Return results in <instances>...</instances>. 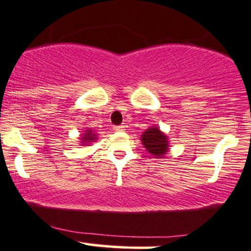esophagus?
<instances>
[{
    "instance_id": "obj_1",
    "label": "esophagus",
    "mask_w": 251,
    "mask_h": 251,
    "mask_svg": "<svg viewBox=\"0 0 251 251\" xmlns=\"http://www.w3.org/2000/svg\"><path fill=\"white\" fill-rule=\"evenodd\" d=\"M124 128H125V126L124 125H119V126H116V127H114L116 131H124Z\"/></svg>"
}]
</instances>
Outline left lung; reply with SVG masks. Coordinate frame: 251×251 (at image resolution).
Listing matches in <instances>:
<instances>
[{
    "label": "left lung",
    "mask_w": 251,
    "mask_h": 251,
    "mask_svg": "<svg viewBox=\"0 0 251 251\" xmlns=\"http://www.w3.org/2000/svg\"><path fill=\"white\" fill-rule=\"evenodd\" d=\"M142 142L144 148L154 157L162 158L168 152V138L157 127L146 129L142 135Z\"/></svg>",
    "instance_id": "obj_1"
}]
</instances>
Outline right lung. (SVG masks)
I'll use <instances>...</instances> for the list:
<instances>
[{
	"instance_id": "right-lung-1",
	"label": "right lung",
	"mask_w": 251,
	"mask_h": 251,
	"mask_svg": "<svg viewBox=\"0 0 251 251\" xmlns=\"http://www.w3.org/2000/svg\"><path fill=\"white\" fill-rule=\"evenodd\" d=\"M94 139H96V134L92 133V131H87V132H86V134H83L82 142L83 143H89L91 140H94Z\"/></svg>"
}]
</instances>
